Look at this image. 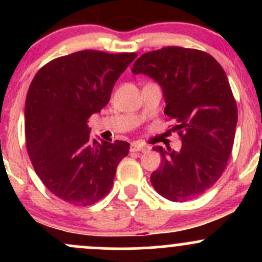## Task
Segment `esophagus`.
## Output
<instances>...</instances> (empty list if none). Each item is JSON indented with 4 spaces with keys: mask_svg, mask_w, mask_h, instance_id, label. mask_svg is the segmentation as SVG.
<instances>
[{
    "mask_svg": "<svg viewBox=\"0 0 262 262\" xmlns=\"http://www.w3.org/2000/svg\"><path fill=\"white\" fill-rule=\"evenodd\" d=\"M148 149H149L148 146L141 145V144H139V143H133V144H132V145H130V150H132V151H141V152H145Z\"/></svg>",
    "mask_w": 262,
    "mask_h": 262,
    "instance_id": "esophagus-1",
    "label": "esophagus"
}]
</instances>
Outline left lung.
Masks as SVG:
<instances>
[{
	"label": "left lung",
	"mask_w": 262,
	"mask_h": 262,
	"mask_svg": "<svg viewBox=\"0 0 262 262\" xmlns=\"http://www.w3.org/2000/svg\"><path fill=\"white\" fill-rule=\"evenodd\" d=\"M132 73L160 85L165 114L182 141L180 151L152 148L161 154L152 187L172 202L200 197L223 173L235 137L236 102L223 68L201 50L166 47L143 54Z\"/></svg>",
	"instance_id": "8db88e82"
}]
</instances>
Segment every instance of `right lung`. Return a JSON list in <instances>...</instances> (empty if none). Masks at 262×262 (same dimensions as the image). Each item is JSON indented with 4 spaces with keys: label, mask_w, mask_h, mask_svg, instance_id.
Returning <instances> with one entry per match:
<instances>
[{
    "label": "right lung",
    "mask_w": 262,
    "mask_h": 262,
    "mask_svg": "<svg viewBox=\"0 0 262 262\" xmlns=\"http://www.w3.org/2000/svg\"><path fill=\"white\" fill-rule=\"evenodd\" d=\"M137 53L82 50L54 59L33 79L26 98V144L44 186L66 202L91 206L113 186L129 143L91 139L89 118L110 102Z\"/></svg>",
    "instance_id": "obj_1"
}]
</instances>
